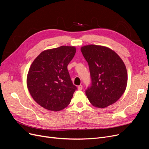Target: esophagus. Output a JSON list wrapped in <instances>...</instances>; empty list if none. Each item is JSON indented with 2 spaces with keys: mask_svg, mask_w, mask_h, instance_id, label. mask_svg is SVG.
I'll return each mask as SVG.
<instances>
[{
  "mask_svg": "<svg viewBox=\"0 0 149 149\" xmlns=\"http://www.w3.org/2000/svg\"><path fill=\"white\" fill-rule=\"evenodd\" d=\"M82 89H83V85H80L78 86V89L79 90H82Z\"/></svg>",
  "mask_w": 149,
  "mask_h": 149,
  "instance_id": "1",
  "label": "esophagus"
}]
</instances>
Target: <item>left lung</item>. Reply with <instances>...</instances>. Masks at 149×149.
<instances>
[{"mask_svg": "<svg viewBox=\"0 0 149 149\" xmlns=\"http://www.w3.org/2000/svg\"><path fill=\"white\" fill-rule=\"evenodd\" d=\"M81 52L88 63L91 85L85 93L91 104L105 108L115 103L124 94L127 84L124 63L115 52L107 47L88 45Z\"/></svg>", "mask_w": 149, "mask_h": 149, "instance_id": "8db88e82", "label": "left lung"}]
</instances>
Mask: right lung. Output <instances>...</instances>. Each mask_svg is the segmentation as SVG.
<instances>
[{"instance_id":"right-lung-1","label":"right lung","mask_w":149,"mask_h":149,"mask_svg":"<svg viewBox=\"0 0 149 149\" xmlns=\"http://www.w3.org/2000/svg\"><path fill=\"white\" fill-rule=\"evenodd\" d=\"M75 52V47L61 46L43 51L32 63L27 87L35 101L43 108L58 111L70 103L77 87L67 67Z\"/></svg>"}]
</instances>
